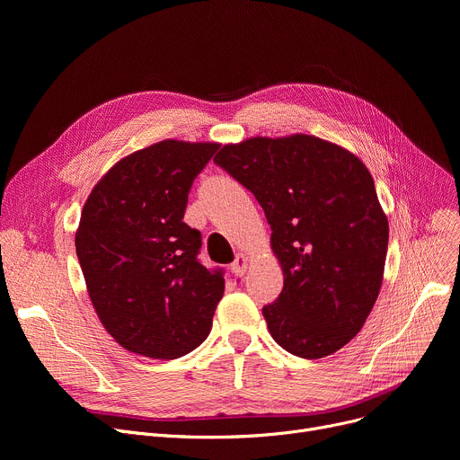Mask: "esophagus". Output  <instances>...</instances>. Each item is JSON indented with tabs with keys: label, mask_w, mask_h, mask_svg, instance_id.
Wrapping results in <instances>:
<instances>
[{
	"label": "esophagus",
	"mask_w": 460,
	"mask_h": 460,
	"mask_svg": "<svg viewBox=\"0 0 460 460\" xmlns=\"http://www.w3.org/2000/svg\"><path fill=\"white\" fill-rule=\"evenodd\" d=\"M248 267H250V259H248L244 253L236 255L234 262L231 264V269H233V272H234L236 276H244L246 270H248Z\"/></svg>",
	"instance_id": "1"
}]
</instances>
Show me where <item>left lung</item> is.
Returning a JSON list of instances; mask_svg holds the SVG:
<instances>
[{"label":"left lung","instance_id":"8db88e82","mask_svg":"<svg viewBox=\"0 0 460 460\" xmlns=\"http://www.w3.org/2000/svg\"><path fill=\"white\" fill-rule=\"evenodd\" d=\"M214 162L270 224L283 270V291L262 307L274 341L305 359L343 349L378 298L388 252V217L366 164L307 134L229 143Z\"/></svg>","mask_w":460,"mask_h":460}]
</instances>
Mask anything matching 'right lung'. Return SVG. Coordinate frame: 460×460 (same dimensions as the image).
Listing matches in <instances>:
<instances>
[{"instance_id": "1", "label": "right lung", "mask_w": 460, "mask_h": 460, "mask_svg": "<svg viewBox=\"0 0 460 460\" xmlns=\"http://www.w3.org/2000/svg\"><path fill=\"white\" fill-rule=\"evenodd\" d=\"M217 143L164 139L119 160L84 205L76 253L106 332L134 354L175 359L210 333L224 272L199 262L182 222L188 193Z\"/></svg>"}]
</instances>
